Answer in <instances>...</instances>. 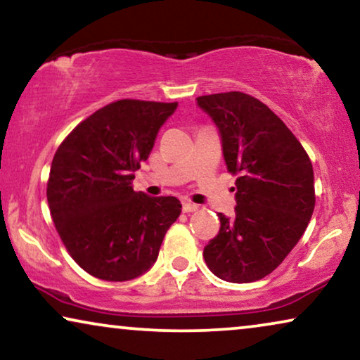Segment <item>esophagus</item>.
<instances>
[{"mask_svg": "<svg viewBox=\"0 0 360 360\" xmlns=\"http://www.w3.org/2000/svg\"><path fill=\"white\" fill-rule=\"evenodd\" d=\"M199 209V205L197 204H192V202H182V212H186V214H189V212H195Z\"/></svg>", "mask_w": 360, "mask_h": 360, "instance_id": "34e87169", "label": "esophagus"}]
</instances>
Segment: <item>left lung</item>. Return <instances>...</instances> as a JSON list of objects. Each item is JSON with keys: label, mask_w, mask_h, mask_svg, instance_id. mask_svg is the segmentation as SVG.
<instances>
[{"label": "left lung", "mask_w": 360, "mask_h": 360, "mask_svg": "<svg viewBox=\"0 0 360 360\" xmlns=\"http://www.w3.org/2000/svg\"><path fill=\"white\" fill-rule=\"evenodd\" d=\"M236 174L235 217L204 248L217 277L245 283L271 274L293 250L315 209L313 166L300 141L259 99L240 91L197 98Z\"/></svg>", "instance_id": "left-lung-1"}]
</instances>
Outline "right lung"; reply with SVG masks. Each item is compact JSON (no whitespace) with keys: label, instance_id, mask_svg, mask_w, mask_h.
I'll return each mask as SVG.
<instances>
[{"label":"right lung","instance_id":"right-lung-1","mask_svg":"<svg viewBox=\"0 0 360 360\" xmlns=\"http://www.w3.org/2000/svg\"><path fill=\"white\" fill-rule=\"evenodd\" d=\"M176 108L115 101L77 125L53 156L47 200L55 229L77 264L98 279L145 274L181 214L176 197H150L131 186Z\"/></svg>","mask_w":360,"mask_h":360}]
</instances>
